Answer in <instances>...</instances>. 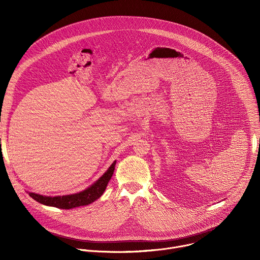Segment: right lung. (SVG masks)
<instances>
[{
    "mask_svg": "<svg viewBox=\"0 0 260 260\" xmlns=\"http://www.w3.org/2000/svg\"><path fill=\"white\" fill-rule=\"evenodd\" d=\"M115 165L116 160L109 167V169L104 173V175L99 178L93 184H91L89 187L84 189L83 191L77 192V193H73V194H67V196H57V197H47V196H41L35 192H27L30 198H32L35 201L38 203L45 205V206H50V207H55L58 209H73V208H77L81 206H86L98 199L102 197L104 193L108 182L110 181L111 177H112L114 170H115Z\"/></svg>",
    "mask_w": 260,
    "mask_h": 260,
    "instance_id": "right-lung-1",
    "label": "right lung"
}]
</instances>
